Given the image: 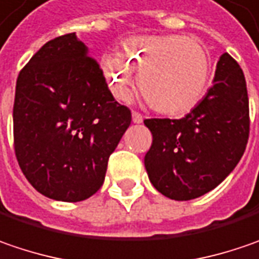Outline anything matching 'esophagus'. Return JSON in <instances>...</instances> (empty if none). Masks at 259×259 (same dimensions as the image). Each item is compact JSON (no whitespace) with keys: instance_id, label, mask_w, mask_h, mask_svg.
<instances>
[{"instance_id":"esophagus-1","label":"esophagus","mask_w":259,"mask_h":259,"mask_svg":"<svg viewBox=\"0 0 259 259\" xmlns=\"http://www.w3.org/2000/svg\"><path fill=\"white\" fill-rule=\"evenodd\" d=\"M144 121L143 115H140L138 112H133V122L134 123H141Z\"/></svg>"}]
</instances>
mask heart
Here are the masks:
<instances>
[{"instance_id":"heart-1","label":"heart","mask_w":259,"mask_h":259,"mask_svg":"<svg viewBox=\"0 0 259 259\" xmlns=\"http://www.w3.org/2000/svg\"><path fill=\"white\" fill-rule=\"evenodd\" d=\"M100 75L112 96L126 100L138 72V89L164 115H185L204 96L210 58L197 39L184 34H141L125 39L118 55L99 61Z\"/></svg>"}]
</instances>
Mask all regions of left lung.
Returning a JSON list of instances; mask_svg holds the SVG:
<instances>
[{
	"mask_svg": "<svg viewBox=\"0 0 259 259\" xmlns=\"http://www.w3.org/2000/svg\"><path fill=\"white\" fill-rule=\"evenodd\" d=\"M153 143L144 157L150 182L176 201L198 198L236 167L249 136V100L239 64L220 55L213 85L182 119H146Z\"/></svg>",
	"mask_w": 259,
	"mask_h": 259,
	"instance_id": "8db88e82",
	"label": "left lung"
}]
</instances>
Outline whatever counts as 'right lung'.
I'll list each match as a JSON object with an SVG mask.
<instances>
[{
  "label": "right lung",
  "instance_id": "1",
  "mask_svg": "<svg viewBox=\"0 0 259 259\" xmlns=\"http://www.w3.org/2000/svg\"><path fill=\"white\" fill-rule=\"evenodd\" d=\"M14 149L32 187L51 200H87L103 185L109 156L131 123L89 57L68 33L42 46L20 71Z\"/></svg>",
  "mask_w": 259,
  "mask_h": 259
}]
</instances>
